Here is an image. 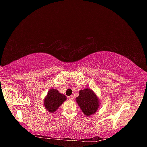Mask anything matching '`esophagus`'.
I'll list each match as a JSON object with an SVG mask.
<instances>
[{"label": "esophagus", "instance_id": "1", "mask_svg": "<svg viewBox=\"0 0 147 147\" xmlns=\"http://www.w3.org/2000/svg\"><path fill=\"white\" fill-rule=\"evenodd\" d=\"M74 96H73V95H72V96H69V97H68V99L69 100H74Z\"/></svg>", "mask_w": 147, "mask_h": 147}]
</instances>
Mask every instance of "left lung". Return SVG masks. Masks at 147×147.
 Returning <instances> with one entry per match:
<instances>
[{
  "mask_svg": "<svg viewBox=\"0 0 147 147\" xmlns=\"http://www.w3.org/2000/svg\"><path fill=\"white\" fill-rule=\"evenodd\" d=\"M83 113L86 116L95 114L100 106V100L95 93L90 88H85L79 92V96L76 98Z\"/></svg>",
  "mask_w": 147,
  "mask_h": 147,
  "instance_id": "8db88e82",
  "label": "left lung"
}]
</instances>
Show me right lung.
I'll list each match as a JSON object with an SVG mask.
<instances>
[{"instance_id":"add662e5","label":"right lung","mask_w":147,"mask_h":147,"mask_svg":"<svg viewBox=\"0 0 147 147\" xmlns=\"http://www.w3.org/2000/svg\"><path fill=\"white\" fill-rule=\"evenodd\" d=\"M66 99V96L62 93H59L58 90L51 88L49 90L43 100V105L47 111L52 113L57 111Z\"/></svg>"}]
</instances>
